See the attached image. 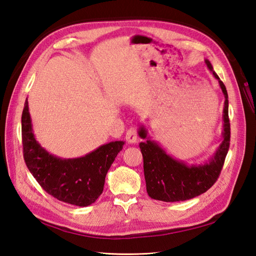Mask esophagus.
I'll use <instances>...</instances> for the list:
<instances>
[{"instance_id": "1", "label": "esophagus", "mask_w": 256, "mask_h": 256, "mask_svg": "<svg viewBox=\"0 0 256 256\" xmlns=\"http://www.w3.org/2000/svg\"><path fill=\"white\" fill-rule=\"evenodd\" d=\"M126 140L129 144H134L138 140V134H136V128H130L127 134H126Z\"/></svg>"}]
</instances>
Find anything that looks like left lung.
<instances>
[{
  "instance_id": "obj_1",
  "label": "left lung",
  "mask_w": 256,
  "mask_h": 256,
  "mask_svg": "<svg viewBox=\"0 0 256 256\" xmlns=\"http://www.w3.org/2000/svg\"><path fill=\"white\" fill-rule=\"evenodd\" d=\"M204 64L218 82L224 94L222 140L213 155L202 162L188 164L176 160L167 153L162 145L152 140L144 125H140L138 134L145 141L139 146L143 156V168L146 192L152 199L166 202H184L204 194L216 183L223 168L225 157L230 148V125L228 120V94L223 82L214 72L211 62Z\"/></svg>"
}]
</instances>
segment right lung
<instances>
[{"instance_id":"right-lung-1","label":"right lung","mask_w":256,"mask_h":256,"mask_svg":"<svg viewBox=\"0 0 256 256\" xmlns=\"http://www.w3.org/2000/svg\"><path fill=\"white\" fill-rule=\"evenodd\" d=\"M24 157L43 190L60 202L78 206L94 204L103 192L106 176L124 141H112L76 158H61L46 150L33 132L26 99L22 116Z\"/></svg>"}]
</instances>
